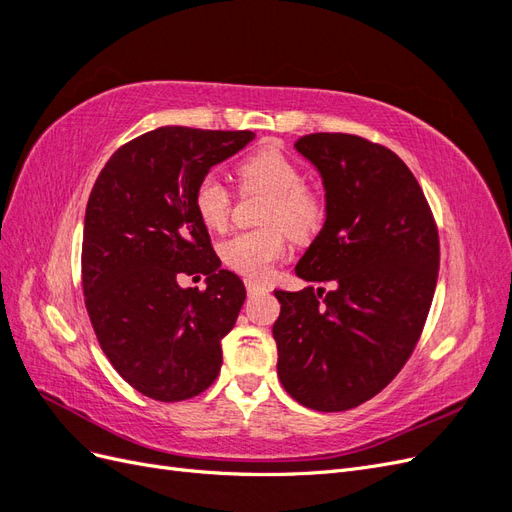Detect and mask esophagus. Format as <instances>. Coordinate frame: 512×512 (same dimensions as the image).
I'll return each mask as SVG.
<instances>
[{
    "mask_svg": "<svg viewBox=\"0 0 512 512\" xmlns=\"http://www.w3.org/2000/svg\"><path fill=\"white\" fill-rule=\"evenodd\" d=\"M245 288H247V294H265V292H269V286L260 284V282H252V280L245 282Z\"/></svg>",
    "mask_w": 512,
    "mask_h": 512,
    "instance_id": "esophagus-1",
    "label": "esophagus"
}]
</instances>
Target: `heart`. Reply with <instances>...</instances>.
<instances>
[{"instance_id": "obj_1", "label": "heart", "mask_w": 512, "mask_h": 512, "mask_svg": "<svg viewBox=\"0 0 512 512\" xmlns=\"http://www.w3.org/2000/svg\"><path fill=\"white\" fill-rule=\"evenodd\" d=\"M237 173L243 190L269 194V203L262 213V224L269 226L243 230L222 241L220 258L235 273L262 280L288 250L286 230L297 241L312 239L322 228L327 203L318 190L303 183L301 166L277 147H265L247 156ZM192 200L200 224L215 232L226 230L232 194L220 177L209 173L200 179Z\"/></svg>"}]
</instances>
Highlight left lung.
<instances>
[{"label":"left lung","instance_id":"left-lung-1","mask_svg":"<svg viewBox=\"0 0 512 512\" xmlns=\"http://www.w3.org/2000/svg\"><path fill=\"white\" fill-rule=\"evenodd\" d=\"M294 147L327 192V220L294 271L333 288L275 290L277 376L301 406L342 412L378 395L410 359L436 292L438 226L391 149L339 132Z\"/></svg>","mask_w":512,"mask_h":512}]
</instances>
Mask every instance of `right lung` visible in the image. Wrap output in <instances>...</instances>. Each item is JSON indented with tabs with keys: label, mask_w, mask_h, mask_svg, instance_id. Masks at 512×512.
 <instances>
[{
	"label": "right lung",
	"mask_w": 512,
	"mask_h": 512,
	"mask_svg": "<svg viewBox=\"0 0 512 512\" xmlns=\"http://www.w3.org/2000/svg\"><path fill=\"white\" fill-rule=\"evenodd\" d=\"M254 132L166 126L119 147L87 200L85 307L102 352L132 389L158 401L203 393L222 367L245 286L222 269L194 211V188ZM208 288L181 289V274Z\"/></svg>",
	"instance_id": "right-lung-1"
}]
</instances>
